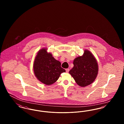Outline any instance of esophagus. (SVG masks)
<instances>
[{"instance_id":"esophagus-1","label":"esophagus","mask_w":124,"mask_h":124,"mask_svg":"<svg viewBox=\"0 0 124 124\" xmlns=\"http://www.w3.org/2000/svg\"><path fill=\"white\" fill-rule=\"evenodd\" d=\"M65 70H66V72H68L69 71V69H66Z\"/></svg>"}]
</instances>
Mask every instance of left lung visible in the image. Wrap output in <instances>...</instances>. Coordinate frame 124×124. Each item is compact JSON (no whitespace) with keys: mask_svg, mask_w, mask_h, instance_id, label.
<instances>
[{"mask_svg":"<svg viewBox=\"0 0 124 124\" xmlns=\"http://www.w3.org/2000/svg\"><path fill=\"white\" fill-rule=\"evenodd\" d=\"M74 66L69 71L77 84L85 87L93 82L98 73V65L93 54L85 50L82 56H79L73 61Z\"/></svg>","mask_w":124,"mask_h":124,"instance_id":"left-lung-1","label":"left lung"}]
</instances>
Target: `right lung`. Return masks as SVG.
I'll return each mask as SVG.
<instances>
[{
    "label": "right lung",
    "mask_w": 124,
    "mask_h": 124,
    "mask_svg": "<svg viewBox=\"0 0 124 124\" xmlns=\"http://www.w3.org/2000/svg\"><path fill=\"white\" fill-rule=\"evenodd\" d=\"M36 77L46 85L55 82L60 74L65 71L61 67V63L55 59L51 53H48L46 48L40 50L36 56L33 64Z\"/></svg>",
    "instance_id": "obj_1"
}]
</instances>
